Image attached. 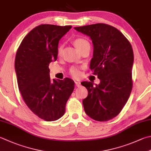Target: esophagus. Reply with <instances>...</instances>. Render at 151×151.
I'll return each instance as SVG.
<instances>
[{
  "mask_svg": "<svg viewBox=\"0 0 151 151\" xmlns=\"http://www.w3.org/2000/svg\"><path fill=\"white\" fill-rule=\"evenodd\" d=\"M75 85H76V87H79L81 86V83L79 81H75Z\"/></svg>",
  "mask_w": 151,
  "mask_h": 151,
  "instance_id": "esophagus-1",
  "label": "esophagus"
}]
</instances>
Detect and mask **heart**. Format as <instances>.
Masks as SVG:
<instances>
[{"label": "heart", "mask_w": 151, "mask_h": 151, "mask_svg": "<svg viewBox=\"0 0 151 151\" xmlns=\"http://www.w3.org/2000/svg\"><path fill=\"white\" fill-rule=\"evenodd\" d=\"M73 44H74L77 49L80 51L81 52L85 49H87V48H90L89 42H88L86 39H85L84 38H82V37H78V38L75 39L74 40H73ZM63 48H64L63 44H61L59 45L58 47V50H57L58 55L59 56L61 55L62 50H63ZM69 73L71 76L75 78H79L81 73L80 71H79L78 68L75 66H72L70 68Z\"/></svg>", "instance_id": "b5f03b06"}]
</instances>
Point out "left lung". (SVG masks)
<instances>
[{
	"label": "left lung",
	"mask_w": 151,
	"mask_h": 151,
	"mask_svg": "<svg viewBox=\"0 0 151 151\" xmlns=\"http://www.w3.org/2000/svg\"><path fill=\"white\" fill-rule=\"evenodd\" d=\"M93 43L90 68L101 82L94 86L83 81L88 95L83 100L85 113L93 120L106 122L120 113L133 87V51L132 45L116 27L105 24L76 27Z\"/></svg>",
	"instance_id": "8db88e82"
}]
</instances>
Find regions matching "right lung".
I'll return each mask as SVG.
<instances>
[{"mask_svg":"<svg viewBox=\"0 0 151 151\" xmlns=\"http://www.w3.org/2000/svg\"><path fill=\"white\" fill-rule=\"evenodd\" d=\"M71 28L39 25L27 34L17 50L15 70L22 98L34 114L47 122L64 114L74 89V81L68 78L52 80L49 68L57 59L59 40Z\"/></svg>","mask_w":151,"mask_h":151,"instance_id":"add662e5","label":"right lung"}]
</instances>
